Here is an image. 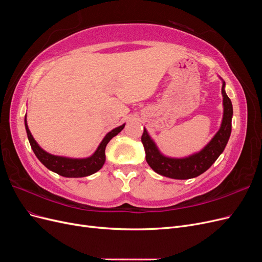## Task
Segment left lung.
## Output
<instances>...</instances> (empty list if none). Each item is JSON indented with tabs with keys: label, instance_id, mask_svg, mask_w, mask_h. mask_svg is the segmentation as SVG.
Here are the masks:
<instances>
[{
	"label": "left lung",
	"instance_id": "8db88e82",
	"mask_svg": "<svg viewBox=\"0 0 262 262\" xmlns=\"http://www.w3.org/2000/svg\"><path fill=\"white\" fill-rule=\"evenodd\" d=\"M223 95V120L221 128L214 138L200 152L184 158H171L164 156L158 150L154 141L150 139L146 129L142 134L141 141L145 149L146 162L155 172L172 179H190L200 176L208 170L217 157L223 153L232 132L233 105L225 93V82L222 85Z\"/></svg>",
	"mask_w": 262,
	"mask_h": 262
}]
</instances>
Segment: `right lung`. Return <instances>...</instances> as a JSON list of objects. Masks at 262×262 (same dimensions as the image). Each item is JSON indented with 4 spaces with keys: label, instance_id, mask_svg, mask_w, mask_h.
<instances>
[{
    "label": "right lung",
    "instance_id": "add662e5",
    "mask_svg": "<svg viewBox=\"0 0 262 262\" xmlns=\"http://www.w3.org/2000/svg\"><path fill=\"white\" fill-rule=\"evenodd\" d=\"M25 128L27 132V137L29 140V143L31 148H33L35 155L40 161L47 168L57 172L58 175L63 177L69 178H78V177H86L90 176L92 173H95L98 171L106 161L105 149L108 144V142L112 140L114 137H116L119 132H121L124 128V124L115 128L110 132L106 134L104 140L101 141V143L95 150V153L87 158H69L63 156H57L47 153L40 146L38 145L35 139L31 136V133L28 129L27 120L25 118Z\"/></svg>",
    "mask_w": 262,
    "mask_h": 262
}]
</instances>
